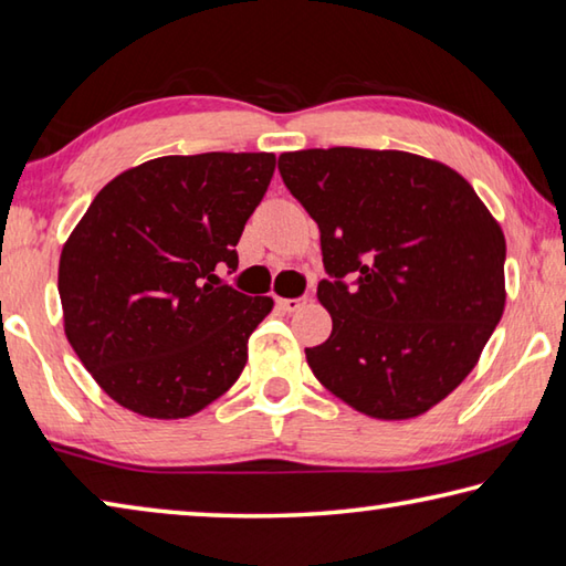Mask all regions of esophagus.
Here are the masks:
<instances>
[{
  "mask_svg": "<svg viewBox=\"0 0 566 566\" xmlns=\"http://www.w3.org/2000/svg\"><path fill=\"white\" fill-rule=\"evenodd\" d=\"M305 301H308V298H275V305L285 313H295V311L303 308Z\"/></svg>",
  "mask_w": 566,
  "mask_h": 566,
  "instance_id": "esophagus-1",
  "label": "esophagus"
}]
</instances>
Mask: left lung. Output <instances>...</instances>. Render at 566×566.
<instances>
[{"label": "left lung", "mask_w": 566, "mask_h": 566, "mask_svg": "<svg viewBox=\"0 0 566 566\" xmlns=\"http://www.w3.org/2000/svg\"><path fill=\"white\" fill-rule=\"evenodd\" d=\"M321 228L331 338L315 378L358 412L408 420L468 378L504 311L507 245L464 178L405 151L333 146L277 156Z\"/></svg>", "instance_id": "obj_1"}]
</instances>
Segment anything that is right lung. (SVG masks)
<instances>
[{
  "instance_id": "add662e5",
  "label": "right lung",
  "mask_w": 566,
  "mask_h": 566,
  "mask_svg": "<svg viewBox=\"0 0 566 566\" xmlns=\"http://www.w3.org/2000/svg\"><path fill=\"white\" fill-rule=\"evenodd\" d=\"M273 154L161 156L96 193L62 251L59 298L78 360L144 418L203 410L238 380L273 308L221 283L263 201Z\"/></svg>"
}]
</instances>
